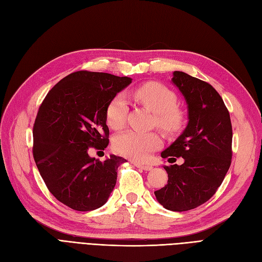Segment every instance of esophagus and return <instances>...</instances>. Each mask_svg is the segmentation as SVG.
Segmentation results:
<instances>
[{
  "label": "esophagus",
  "mask_w": 262,
  "mask_h": 262,
  "mask_svg": "<svg viewBox=\"0 0 262 262\" xmlns=\"http://www.w3.org/2000/svg\"><path fill=\"white\" fill-rule=\"evenodd\" d=\"M134 164V166H137L138 168H141V169H143V170H146V171H148V170H150L152 169V166H149V165H144V164H139V163H133Z\"/></svg>",
  "instance_id": "1"
}]
</instances>
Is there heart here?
Segmentation results:
<instances>
[{
  "label": "heart",
  "mask_w": 262,
  "mask_h": 262,
  "mask_svg": "<svg viewBox=\"0 0 262 262\" xmlns=\"http://www.w3.org/2000/svg\"><path fill=\"white\" fill-rule=\"evenodd\" d=\"M131 96L155 114V121L160 129L166 133L178 131L184 123V116L176 108L177 97L168 87L150 82L134 89ZM129 105L125 95L117 94L109 101L106 109L108 124L114 129L124 125L128 116ZM162 144V140L155 132H141L136 130L124 131L115 138L114 148L117 153L133 161H144L154 149Z\"/></svg>",
  "instance_id": "1"
}]
</instances>
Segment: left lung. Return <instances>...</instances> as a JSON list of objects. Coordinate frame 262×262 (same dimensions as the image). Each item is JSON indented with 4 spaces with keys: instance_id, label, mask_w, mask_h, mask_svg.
<instances>
[{
    "instance_id": "1",
    "label": "left lung",
    "mask_w": 262,
    "mask_h": 262,
    "mask_svg": "<svg viewBox=\"0 0 262 262\" xmlns=\"http://www.w3.org/2000/svg\"><path fill=\"white\" fill-rule=\"evenodd\" d=\"M171 82L184 95L188 124L162 157H182L181 165L165 166L167 185L154 192L165 209L182 212L207 202L223 182L232 163L233 130L228 110L215 89L175 71ZM170 160V158H169Z\"/></svg>"
}]
</instances>
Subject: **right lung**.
<instances>
[{"instance_id": "1", "label": "right lung", "mask_w": 262, "mask_h": 262, "mask_svg": "<svg viewBox=\"0 0 262 262\" xmlns=\"http://www.w3.org/2000/svg\"><path fill=\"white\" fill-rule=\"evenodd\" d=\"M132 81L108 73L77 71L55 84L39 107L34 124L33 154L47 188L76 211L104 205L116 186L124 158L100 162L89 149L109 143L106 109Z\"/></svg>"}]
</instances>
